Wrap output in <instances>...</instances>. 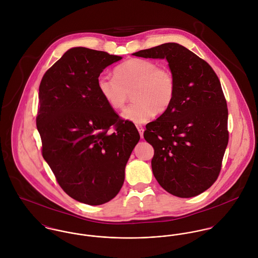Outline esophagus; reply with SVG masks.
Here are the masks:
<instances>
[{
    "label": "esophagus",
    "instance_id": "34e87169",
    "mask_svg": "<svg viewBox=\"0 0 258 258\" xmlns=\"http://www.w3.org/2000/svg\"><path fill=\"white\" fill-rule=\"evenodd\" d=\"M136 127H137V129H138V131H139V133H140V137H141V138H143L144 127H143L142 125H140V124H137V125H136Z\"/></svg>",
    "mask_w": 258,
    "mask_h": 258
}]
</instances>
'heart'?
<instances>
[{"mask_svg": "<svg viewBox=\"0 0 258 258\" xmlns=\"http://www.w3.org/2000/svg\"><path fill=\"white\" fill-rule=\"evenodd\" d=\"M114 78L100 76L97 89L103 100L114 110H122L129 99L134 101L123 117L142 123L157 113H164L176 95V79L166 68L146 58H130L116 67Z\"/></svg>", "mask_w": 258, "mask_h": 258, "instance_id": "b5f03b06", "label": "heart"}]
</instances>
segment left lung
<instances>
[{
  "label": "left lung",
  "mask_w": 258,
  "mask_h": 258,
  "mask_svg": "<svg viewBox=\"0 0 258 258\" xmlns=\"http://www.w3.org/2000/svg\"><path fill=\"white\" fill-rule=\"evenodd\" d=\"M133 55L166 58L176 79L172 105L144 131L154 148L153 174L168 192L196 197L217 181L228 143L221 81L206 60L179 43H163Z\"/></svg>",
  "instance_id": "1"
}]
</instances>
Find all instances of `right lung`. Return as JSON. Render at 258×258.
Listing matches in <instances>:
<instances>
[{
	"label": "right lung",
	"mask_w": 258,
	"mask_h": 258,
	"mask_svg": "<svg viewBox=\"0 0 258 258\" xmlns=\"http://www.w3.org/2000/svg\"><path fill=\"white\" fill-rule=\"evenodd\" d=\"M121 58L86 47L71 48L43 74L38 88L42 157L60 187L90 206L116 197L140 139L133 122L123 120L97 89L103 70Z\"/></svg>",
	"instance_id": "add662e5"
}]
</instances>
